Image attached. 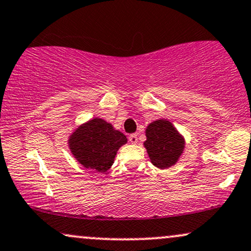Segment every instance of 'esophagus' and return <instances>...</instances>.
<instances>
[{
  "label": "esophagus",
  "instance_id": "esophagus-1",
  "mask_svg": "<svg viewBox=\"0 0 251 251\" xmlns=\"http://www.w3.org/2000/svg\"><path fill=\"white\" fill-rule=\"evenodd\" d=\"M128 140H129V143H131V144H137L138 143L137 134H131V135H129Z\"/></svg>",
  "mask_w": 251,
  "mask_h": 251
}]
</instances>
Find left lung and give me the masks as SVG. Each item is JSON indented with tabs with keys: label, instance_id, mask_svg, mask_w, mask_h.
<instances>
[{
	"label": "left lung",
	"instance_id": "obj_1",
	"mask_svg": "<svg viewBox=\"0 0 251 251\" xmlns=\"http://www.w3.org/2000/svg\"><path fill=\"white\" fill-rule=\"evenodd\" d=\"M145 135L144 146L155 168L165 170L178 163L185 150V139L170 120L157 119L150 123Z\"/></svg>",
	"mask_w": 251,
	"mask_h": 251
}]
</instances>
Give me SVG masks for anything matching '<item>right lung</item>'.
Returning a JSON list of instances; mask_svg holds the SVG:
<instances>
[{
    "instance_id": "add662e5",
    "label": "right lung",
    "mask_w": 251,
    "mask_h": 251,
    "mask_svg": "<svg viewBox=\"0 0 251 251\" xmlns=\"http://www.w3.org/2000/svg\"><path fill=\"white\" fill-rule=\"evenodd\" d=\"M67 143L71 153L83 168L106 172L113 165L118 150L127 143V138L112 124L96 117L77 126Z\"/></svg>"
}]
</instances>
